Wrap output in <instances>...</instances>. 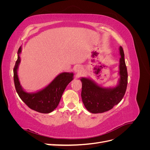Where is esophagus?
<instances>
[{
  "instance_id": "esophagus-1",
  "label": "esophagus",
  "mask_w": 150,
  "mask_h": 150,
  "mask_svg": "<svg viewBox=\"0 0 150 150\" xmlns=\"http://www.w3.org/2000/svg\"><path fill=\"white\" fill-rule=\"evenodd\" d=\"M82 70H83V68L81 67L80 66H77L74 69V71H75V72H76L77 74L81 73V72H82Z\"/></svg>"
}]
</instances>
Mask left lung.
I'll use <instances>...</instances> for the list:
<instances>
[{"mask_svg":"<svg viewBox=\"0 0 150 150\" xmlns=\"http://www.w3.org/2000/svg\"><path fill=\"white\" fill-rule=\"evenodd\" d=\"M119 50L121 56L118 72L120 78L115 87H102L89 77H83L80 79L82 83V101L90 112L96 114L110 110L124 96L128 84V72L123 49L120 46Z\"/></svg>","mask_w":150,"mask_h":150,"instance_id":"1","label":"left lung"}]
</instances>
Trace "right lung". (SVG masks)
Returning a JSON list of instances; mask_svg holds the SVG:
<instances>
[{
  "instance_id": "obj_1",
  "label": "right lung",
  "mask_w": 150,
  "mask_h": 150,
  "mask_svg": "<svg viewBox=\"0 0 150 150\" xmlns=\"http://www.w3.org/2000/svg\"><path fill=\"white\" fill-rule=\"evenodd\" d=\"M21 46L17 52V60L13 68V81L16 91L20 98L32 110L41 113H49L57 107L67 86L73 80V72H62L46 87L34 93L25 91L22 87L18 76L21 62Z\"/></svg>"
}]
</instances>
